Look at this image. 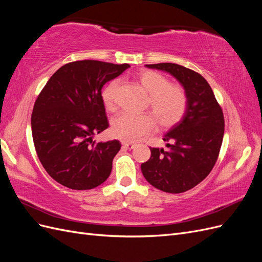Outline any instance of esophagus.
I'll return each mask as SVG.
<instances>
[{
  "mask_svg": "<svg viewBox=\"0 0 262 262\" xmlns=\"http://www.w3.org/2000/svg\"><path fill=\"white\" fill-rule=\"evenodd\" d=\"M122 145H123V147L128 148V149H132V148L136 147V144L131 143V142H122Z\"/></svg>",
  "mask_w": 262,
  "mask_h": 262,
  "instance_id": "esophagus-1",
  "label": "esophagus"
}]
</instances>
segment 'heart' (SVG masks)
Wrapping results in <instances>:
<instances>
[{
	"mask_svg": "<svg viewBox=\"0 0 262 262\" xmlns=\"http://www.w3.org/2000/svg\"><path fill=\"white\" fill-rule=\"evenodd\" d=\"M138 80L149 94L147 104L161 126L169 128L184 118L188 107V96L181 86L170 85L164 75L150 70L141 71ZM117 87L118 83L113 82L102 92V100L108 109L115 108ZM155 123V118L150 113L141 115L121 113L113 120L112 133L119 140L136 142L152 131Z\"/></svg>",
	"mask_w": 262,
	"mask_h": 262,
	"instance_id": "heart-1",
	"label": "heart"
}]
</instances>
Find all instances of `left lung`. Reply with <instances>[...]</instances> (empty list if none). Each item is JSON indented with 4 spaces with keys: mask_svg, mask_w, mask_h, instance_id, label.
<instances>
[{
    "mask_svg": "<svg viewBox=\"0 0 262 262\" xmlns=\"http://www.w3.org/2000/svg\"><path fill=\"white\" fill-rule=\"evenodd\" d=\"M165 71L182 85L188 96L187 112L164 136V148H150L149 160L141 164L144 178L168 193H181L207 177L216 163L224 136V116L205 78L176 63L146 64Z\"/></svg>",
    "mask_w": 262,
    "mask_h": 262,
    "instance_id": "1",
    "label": "left lung"
}]
</instances>
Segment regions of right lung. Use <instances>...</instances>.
Wrapping results in <instances>:
<instances>
[{
	"mask_svg": "<svg viewBox=\"0 0 262 262\" xmlns=\"http://www.w3.org/2000/svg\"><path fill=\"white\" fill-rule=\"evenodd\" d=\"M129 64L82 60L61 67L36 99L31 132L39 161L49 176L73 190H90L106 181L120 150L118 140L93 141L106 130L101 89Z\"/></svg>",
	"mask_w": 262,
	"mask_h": 262,
	"instance_id": "right-lung-1",
	"label": "right lung"
}]
</instances>
